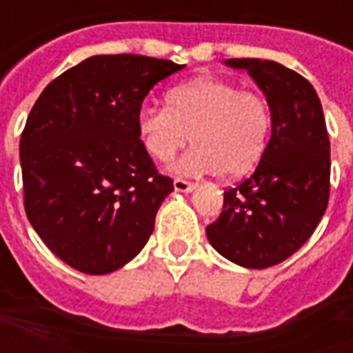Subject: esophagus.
Returning <instances> with one entry per match:
<instances>
[{
	"label": "esophagus",
	"mask_w": 353,
	"mask_h": 353,
	"mask_svg": "<svg viewBox=\"0 0 353 353\" xmlns=\"http://www.w3.org/2000/svg\"><path fill=\"white\" fill-rule=\"evenodd\" d=\"M174 192H180V194H190V192H194L195 184L194 182H188L184 179H174Z\"/></svg>",
	"instance_id": "1"
}]
</instances>
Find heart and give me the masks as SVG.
<instances>
[{
	"label": "heart",
	"mask_w": 353,
	"mask_h": 353,
	"mask_svg": "<svg viewBox=\"0 0 353 353\" xmlns=\"http://www.w3.org/2000/svg\"><path fill=\"white\" fill-rule=\"evenodd\" d=\"M169 107L145 105L137 117L139 137L158 161H169L194 141V148L174 163L182 174L236 179L263 156L271 110L263 97L216 77L180 84L167 95Z\"/></svg>",
	"instance_id": "b5f03b06"
}]
</instances>
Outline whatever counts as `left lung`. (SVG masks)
I'll use <instances>...</instances> for the list:
<instances>
[{
	"label": "left lung",
	"instance_id": "1",
	"mask_svg": "<svg viewBox=\"0 0 353 353\" xmlns=\"http://www.w3.org/2000/svg\"><path fill=\"white\" fill-rule=\"evenodd\" d=\"M223 63L246 71L263 92L271 139L252 176L223 192L222 212L207 228V239L233 263L267 269L299 250L327 208V128L320 97L299 73L258 58Z\"/></svg>",
	"mask_w": 353,
	"mask_h": 353
}]
</instances>
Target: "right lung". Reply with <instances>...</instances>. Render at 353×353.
<instances>
[{
	"mask_svg": "<svg viewBox=\"0 0 353 353\" xmlns=\"http://www.w3.org/2000/svg\"><path fill=\"white\" fill-rule=\"evenodd\" d=\"M184 65L137 54L92 56L39 95L20 137L28 220L50 250L86 274L130 263L173 192L139 139L154 84Z\"/></svg>",
	"mask_w": 353,
	"mask_h": 353,
	"instance_id": "add662e5",
	"label": "right lung"
}]
</instances>
